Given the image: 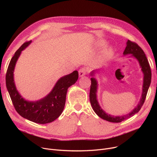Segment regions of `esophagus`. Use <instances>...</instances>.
<instances>
[{"label": "esophagus", "instance_id": "1", "mask_svg": "<svg viewBox=\"0 0 157 157\" xmlns=\"http://www.w3.org/2000/svg\"><path fill=\"white\" fill-rule=\"evenodd\" d=\"M86 74V70L85 68H81L79 70V76L83 77Z\"/></svg>", "mask_w": 157, "mask_h": 157}]
</instances>
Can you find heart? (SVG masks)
<instances>
[{"label": "heart", "instance_id": "obj_1", "mask_svg": "<svg viewBox=\"0 0 157 157\" xmlns=\"http://www.w3.org/2000/svg\"><path fill=\"white\" fill-rule=\"evenodd\" d=\"M98 46L102 47V46H104L105 45V42H104V40H100L99 42L98 43ZM109 52H110V49H108V50L105 51V55H108V54L109 53Z\"/></svg>", "mask_w": 157, "mask_h": 157}]
</instances>
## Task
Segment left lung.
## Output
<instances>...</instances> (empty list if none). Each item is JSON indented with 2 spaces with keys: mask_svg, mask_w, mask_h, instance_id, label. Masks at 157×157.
<instances>
[{
  "mask_svg": "<svg viewBox=\"0 0 157 157\" xmlns=\"http://www.w3.org/2000/svg\"><path fill=\"white\" fill-rule=\"evenodd\" d=\"M132 55L129 57H133L138 61L140 67L141 68V71L144 74V77L141 99H140L138 104L135 107V108H134V109L132 110L129 113L127 114L122 115V116H113V115L107 113L101 108L97 100V93L98 88V82L94 78L95 73L98 72V71H99L100 69L93 71L90 73V75L92 76V78H91V86H90V103H91L94 111L98 117L109 122L120 123L133 117L134 114L137 113L142 108L147 93V90L150 86L151 79V69L146 55L141 48L136 43L128 40L127 42V46L124 52H123V55Z\"/></svg>",
  "mask_w": 157,
  "mask_h": 157,
  "instance_id": "8db88e82",
  "label": "left lung"
}]
</instances>
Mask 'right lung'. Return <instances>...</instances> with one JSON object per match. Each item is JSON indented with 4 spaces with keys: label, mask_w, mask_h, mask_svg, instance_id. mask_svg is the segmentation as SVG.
<instances>
[{
    "label": "right lung",
    "mask_w": 157,
    "mask_h": 157,
    "mask_svg": "<svg viewBox=\"0 0 157 157\" xmlns=\"http://www.w3.org/2000/svg\"><path fill=\"white\" fill-rule=\"evenodd\" d=\"M31 43L32 40H30L23 44L11 59L6 73V87L14 108L20 116L31 121L45 124L53 121L60 116L64 109L67 90L77 81L78 72L74 71L60 78L52 91L41 99L36 101L25 100L16 89L14 71L21 52Z\"/></svg>",
    "instance_id": "right-lung-1"
}]
</instances>
